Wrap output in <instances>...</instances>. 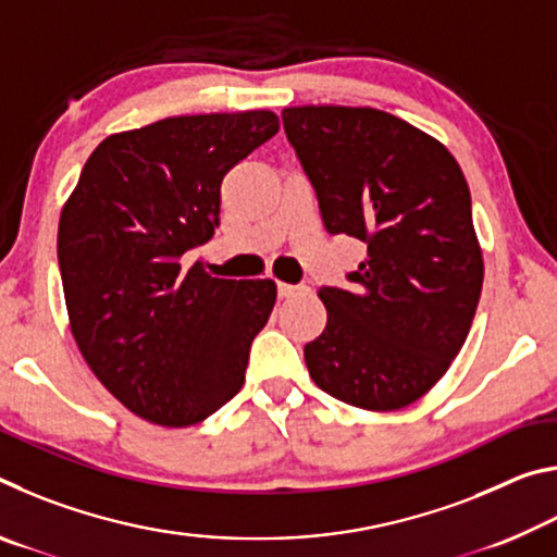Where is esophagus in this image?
Returning a JSON list of instances; mask_svg holds the SVG:
<instances>
[{"label":"esophagus","mask_w":557,"mask_h":557,"mask_svg":"<svg viewBox=\"0 0 557 557\" xmlns=\"http://www.w3.org/2000/svg\"><path fill=\"white\" fill-rule=\"evenodd\" d=\"M301 289H305L301 285H289V282H277L280 297H295L297 292H301Z\"/></svg>","instance_id":"esophagus-1"}]
</instances>
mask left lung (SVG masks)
<instances>
[{
    "label": "left lung",
    "mask_w": 557,
    "mask_h": 557,
    "mask_svg": "<svg viewBox=\"0 0 557 557\" xmlns=\"http://www.w3.org/2000/svg\"><path fill=\"white\" fill-rule=\"evenodd\" d=\"M324 228L366 243L348 289L322 287L326 326L305 346L312 381L354 408L400 410L455 361L484 258L467 178L440 139L375 108L282 110Z\"/></svg>",
    "instance_id": "8db88e82"
}]
</instances>
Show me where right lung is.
<instances>
[{
  "label": "right lung",
  "mask_w": 557,
  "mask_h": 557,
  "mask_svg": "<svg viewBox=\"0 0 557 557\" xmlns=\"http://www.w3.org/2000/svg\"><path fill=\"white\" fill-rule=\"evenodd\" d=\"M277 129L275 112L245 110L115 132L63 203L59 268L75 344L154 425H196L243 388L277 285L213 277L184 256L213 238L228 169Z\"/></svg>",
  "instance_id": "add662e5"
}]
</instances>
